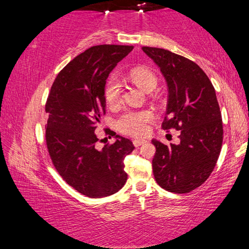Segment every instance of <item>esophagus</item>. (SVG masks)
Masks as SVG:
<instances>
[{"label": "esophagus", "instance_id": "esophagus-1", "mask_svg": "<svg viewBox=\"0 0 249 249\" xmlns=\"http://www.w3.org/2000/svg\"><path fill=\"white\" fill-rule=\"evenodd\" d=\"M145 142H146L145 140H134L133 141V144H134L135 147H140L142 145H144Z\"/></svg>", "mask_w": 249, "mask_h": 249}]
</instances>
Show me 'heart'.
<instances>
[{"instance_id": "b5f03b06", "label": "heart", "mask_w": 249, "mask_h": 249, "mask_svg": "<svg viewBox=\"0 0 249 249\" xmlns=\"http://www.w3.org/2000/svg\"><path fill=\"white\" fill-rule=\"evenodd\" d=\"M129 78L146 92L153 91L157 86V78L151 71L144 68H134L129 71ZM123 86L115 74L109 75L105 82L104 98L107 104L114 105L120 102ZM153 119L149 111H128L116 122L117 128L132 136H145L148 133V123Z\"/></svg>"}]
</instances>
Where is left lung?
I'll return each mask as SVG.
<instances>
[{
    "label": "left lung",
    "mask_w": 249,
    "mask_h": 249,
    "mask_svg": "<svg viewBox=\"0 0 249 249\" xmlns=\"http://www.w3.org/2000/svg\"><path fill=\"white\" fill-rule=\"evenodd\" d=\"M142 49L159 67L168 86L162 128L180 130L179 144L151 141L154 177L167 191L188 193L209 178L221 153L223 125L215 90L196 62L162 48Z\"/></svg>",
    "instance_id": "left-lung-1"
}]
</instances>
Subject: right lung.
Wrapping results in <instances>:
<instances>
[{"instance_id": "1", "label": "right lung", "mask_w": 249, "mask_h": 249, "mask_svg": "<svg viewBox=\"0 0 249 249\" xmlns=\"http://www.w3.org/2000/svg\"><path fill=\"white\" fill-rule=\"evenodd\" d=\"M133 46H93L71 60L53 83L46 103V144L58 174L89 197L114 195L127 180L124 159L134 150L127 138L96 149L95 135L105 114L104 87L108 74Z\"/></svg>"}]
</instances>
